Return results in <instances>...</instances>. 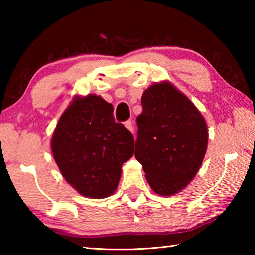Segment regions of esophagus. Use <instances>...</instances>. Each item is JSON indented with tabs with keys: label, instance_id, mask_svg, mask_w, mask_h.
<instances>
[{
	"label": "esophagus",
	"instance_id": "34e87169",
	"mask_svg": "<svg viewBox=\"0 0 255 255\" xmlns=\"http://www.w3.org/2000/svg\"><path fill=\"white\" fill-rule=\"evenodd\" d=\"M125 127H126L129 131L133 132V123L131 120H127V122H125Z\"/></svg>",
	"mask_w": 255,
	"mask_h": 255
}]
</instances>
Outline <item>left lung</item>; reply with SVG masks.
Returning a JSON list of instances; mask_svg holds the SVG:
<instances>
[{"label": "left lung", "instance_id": "8db88e82", "mask_svg": "<svg viewBox=\"0 0 255 255\" xmlns=\"http://www.w3.org/2000/svg\"><path fill=\"white\" fill-rule=\"evenodd\" d=\"M141 106L135 156L157 195H175L200 169L208 143L206 120L167 81L145 90Z\"/></svg>", "mask_w": 255, "mask_h": 255}]
</instances>
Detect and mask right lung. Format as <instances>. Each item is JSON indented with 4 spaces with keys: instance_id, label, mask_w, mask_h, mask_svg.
<instances>
[{
    "instance_id": "add662e5",
    "label": "right lung",
    "mask_w": 255,
    "mask_h": 255,
    "mask_svg": "<svg viewBox=\"0 0 255 255\" xmlns=\"http://www.w3.org/2000/svg\"><path fill=\"white\" fill-rule=\"evenodd\" d=\"M114 107L101 97H75L60 116L51 152L60 173L80 195L102 199L118 187L122 165L133 154L135 140L116 123Z\"/></svg>"
}]
</instances>
